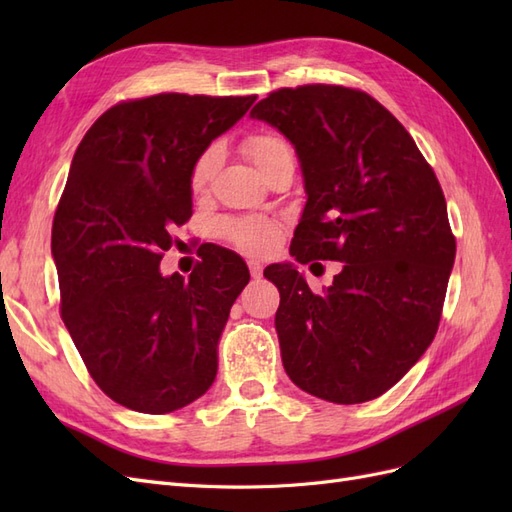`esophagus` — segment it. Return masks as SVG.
<instances>
[{
    "label": "esophagus",
    "mask_w": 512,
    "mask_h": 512,
    "mask_svg": "<svg viewBox=\"0 0 512 512\" xmlns=\"http://www.w3.org/2000/svg\"><path fill=\"white\" fill-rule=\"evenodd\" d=\"M247 267H250V275L254 277V280H260V277H262V265H260V262L258 260H250V262H247Z\"/></svg>",
    "instance_id": "esophagus-1"
}]
</instances>
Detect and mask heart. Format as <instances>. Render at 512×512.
Returning a JSON list of instances; mask_svg holds the SVG:
<instances>
[{
    "label": "heart",
    "instance_id": "b5f03b06",
    "mask_svg": "<svg viewBox=\"0 0 512 512\" xmlns=\"http://www.w3.org/2000/svg\"><path fill=\"white\" fill-rule=\"evenodd\" d=\"M245 151L258 170L271 164L275 158L292 153L290 145L284 141V138L273 136V134L250 136L245 141ZM220 162H222L220 145H209L203 153H200L192 166V175H190V185L194 192H203L207 188ZM220 230L228 241L239 245L241 250L250 254H267L269 250H273L277 239H280V228H277V224L269 218L224 220L220 224Z\"/></svg>",
    "mask_w": 512,
    "mask_h": 512
}]
</instances>
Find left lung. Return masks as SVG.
<instances>
[{"label":"left lung","instance_id":"left-lung-1","mask_svg":"<svg viewBox=\"0 0 512 512\" xmlns=\"http://www.w3.org/2000/svg\"><path fill=\"white\" fill-rule=\"evenodd\" d=\"M250 117L282 132L299 158L307 200L290 256L344 262L322 294L292 262L265 269L285 294L275 331L286 374L333 404L376 399L438 331L455 262L440 183L406 128L365 91L280 89Z\"/></svg>","mask_w":512,"mask_h":512}]
</instances>
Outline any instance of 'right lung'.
I'll return each instance as SVG.
<instances>
[{
  "label": "right lung",
  "mask_w": 512,
  "mask_h": 512,
  "mask_svg": "<svg viewBox=\"0 0 512 512\" xmlns=\"http://www.w3.org/2000/svg\"><path fill=\"white\" fill-rule=\"evenodd\" d=\"M256 96L158 94L121 102L76 149L53 220L61 318L91 378L117 404L166 414L218 374L230 307L250 282L241 256L213 250L188 280L162 275L190 220V175Z\"/></svg>",
  "instance_id": "add662e5"
}]
</instances>
